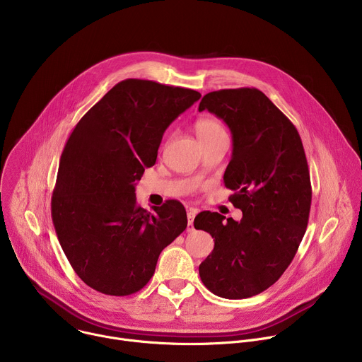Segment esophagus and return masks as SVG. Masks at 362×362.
<instances>
[{
	"instance_id": "1",
	"label": "esophagus",
	"mask_w": 362,
	"mask_h": 362,
	"mask_svg": "<svg viewBox=\"0 0 362 362\" xmlns=\"http://www.w3.org/2000/svg\"><path fill=\"white\" fill-rule=\"evenodd\" d=\"M194 216H196V211L192 209L190 212H187V232H193V221H194Z\"/></svg>"
}]
</instances>
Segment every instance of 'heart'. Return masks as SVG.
<instances>
[{
	"instance_id": "1",
	"label": "heart",
	"mask_w": 362,
	"mask_h": 362,
	"mask_svg": "<svg viewBox=\"0 0 362 362\" xmlns=\"http://www.w3.org/2000/svg\"><path fill=\"white\" fill-rule=\"evenodd\" d=\"M194 132H196L200 143L204 141V140H209V139L226 134L223 126L215 117H200V119H197V122L194 123Z\"/></svg>"
}]
</instances>
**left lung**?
Returning a JSON list of instances; mask_svg holds the SVG:
<instances>
[{
    "label": "left lung",
    "mask_w": 362,
    "mask_h": 362,
    "mask_svg": "<svg viewBox=\"0 0 362 362\" xmlns=\"http://www.w3.org/2000/svg\"><path fill=\"white\" fill-rule=\"evenodd\" d=\"M222 119L232 133L225 170L239 222L200 212L194 228L212 235L215 247L199 267L204 286L240 299L274 285L292 262L311 209L305 150L291 120L257 88H229L203 95L199 112Z\"/></svg>",
    "instance_id": "8db88e82"
}]
</instances>
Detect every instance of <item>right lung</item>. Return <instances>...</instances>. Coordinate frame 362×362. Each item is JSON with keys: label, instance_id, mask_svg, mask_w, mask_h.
Listing matches in <instances>:
<instances>
[{"label": "right lung", "instance_id": "right-lung-1", "mask_svg": "<svg viewBox=\"0 0 362 362\" xmlns=\"http://www.w3.org/2000/svg\"><path fill=\"white\" fill-rule=\"evenodd\" d=\"M200 93L129 78L117 83L70 134L51 197V216L67 259L90 288L115 296L140 291L160 252L187 226L183 204L147 212L136 182L156 163L163 133Z\"/></svg>", "mask_w": 362, "mask_h": 362}]
</instances>
